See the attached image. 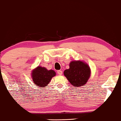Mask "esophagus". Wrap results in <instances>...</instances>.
<instances>
[{
    "label": "esophagus",
    "mask_w": 121,
    "mask_h": 121,
    "mask_svg": "<svg viewBox=\"0 0 121 121\" xmlns=\"http://www.w3.org/2000/svg\"><path fill=\"white\" fill-rule=\"evenodd\" d=\"M57 72H58V75H62V73H63V72H62V71H61V70H58V71H57Z\"/></svg>",
    "instance_id": "obj_1"
}]
</instances>
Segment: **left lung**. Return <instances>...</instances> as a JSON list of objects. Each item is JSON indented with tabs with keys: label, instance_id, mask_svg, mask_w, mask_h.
I'll return each instance as SVG.
<instances>
[{
	"label": "left lung",
	"instance_id": "8db88e82",
	"mask_svg": "<svg viewBox=\"0 0 121 121\" xmlns=\"http://www.w3.org/2000/svg\"><path fill=\"white\" fill-rule=\"evenodd\" d=\"M64 75L72 86L77 87L84 86L91 76V69L88 64L81 60L72 61L69 69L64 71Z\"/></svg>",
	"mask_w": 121,
	"mask_h": 121
}]
</instances>
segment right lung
Instances as JSON below:
<instances>
[{
    "label": "right lung",
    "instance_id": "1",
    "mask_svg": "<svg viewBox=\"0 0 121 121\" xmlns=\"http://www.w3.org/2000/svg\"><path fill=\"white\" fill-rule=\"evenodd\" d=\"M55 75L56 73L52 69L48 70L45 67L41 66H38L32 72L33 82L35 84L39 86V88L46 87Z\"/></svg>",
    "mask_w": 121,
    "mask_h": 121
}]
</instances>
